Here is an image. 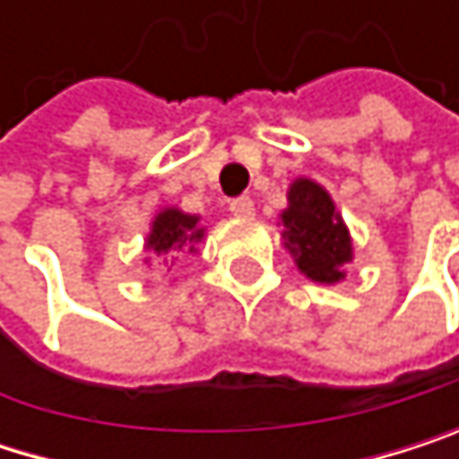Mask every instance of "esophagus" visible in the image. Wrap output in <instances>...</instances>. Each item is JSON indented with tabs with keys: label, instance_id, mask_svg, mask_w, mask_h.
I'll return each mask as SVG.
<instances>
[{
	"label": "esophagus",
	"instance_id": "1",
	"mask_svg": "<svg viewBox=\"0 0 459 459\" xmlns=\"http://www.w3.org/2000/svg\"><path fill=\"white\" fill-rule=\"evenodd\" d=\"M230 211H232V216H240V219H248V216H254V200L251 197H235L232 203H230Z\"/></svg>",
	"mask_w": 459,
	"mask_h": 459
}]
</instances>
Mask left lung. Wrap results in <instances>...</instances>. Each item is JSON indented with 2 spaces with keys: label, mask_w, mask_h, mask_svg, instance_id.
I'll list each match as a JSON object with an SVG mask.
<instances>
[{
  "label": "left lung",
  "mask_w": 459,
  "mask_h": 459,
  "mask_svg": "<svg viewBox=\"0 0 459 459\" xmlns=\"http://www.w3.org/2000/svg\"><path fill=\"white\" fill-rule=\"evenodd\" d=\"M281 221L286 227V246L311 281L335 283L343 278L341 267L351 259V240L330 195L319 184L308 178L295 181L290 208L281 213Z\"/></svg>",
  "instance_id": "8db88e82"
}]
</instances>
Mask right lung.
Returning <instances> with one entry per match:
<instances>
[{"mask_svg": "<svg viewBox=\"0 0 459 459\" xmlns=\"http://www.w3.org/2000/svg\"><path fill=\"white\" fill-rule=\"evenodd\" d=\"M203 238V230H197V216H186L176 208H167L156 216L153 230L148 235V246L153 254H176L181 248H189Z\"/></svg>", "mask_w": 459, "mask_h": 459, "instance_id": "obj_1", "label": "right lung"}]
</instances>
